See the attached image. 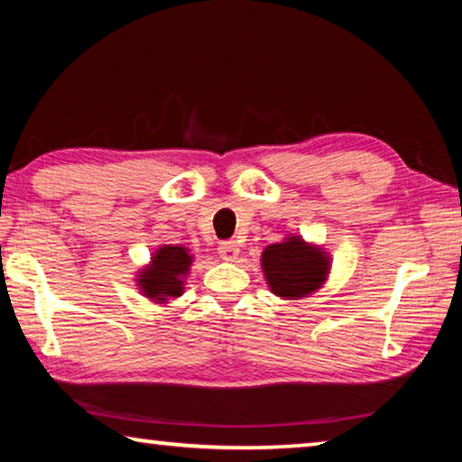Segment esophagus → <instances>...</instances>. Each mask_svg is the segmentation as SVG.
<instances>
[{
  "label": "esophagus",
  "mask_w": 462,
  "mask_h": 462,
  "mask_svg": "<svg viewBox=\"0 0 462 462\" xmlns=\"http://www.w3.org/2000/svg\"><path fill=\"white\" fill-rule=\"evenodd\" d=\"M217 253H220V256L224 261H236L238 259V253H240V248H238V245L234 240H224V242H220V248H217Z\"/></svg>",
  "instance_id": "esophagus-1"
}]
</instances>
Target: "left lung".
Returning <instances> with one entry per match:
<instances>
[{
	"instance_id": "1",
	"label": "left lung",
	"mask_w": 462,
	"mask_h": 462,
	"mask_svg": "<svg viewBox=\"0 0 462 462\" xmlns=\"http://www.w3.org/2000/svg\"><path fill=\"white\" fill-rule=\"evenodd\" d=\"M261 264L271 291L283 300H300L318 291L330 271L324 250L300 236L269 245L263 250Z\"/></svg>"
}]
</instances>
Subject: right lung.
<instances>
[{"label": "right lung", "mask_w": 462, "mask_h": 462, "mask_svg": "<svg viewBox=\"0 0 462 462\" xmlns=\"http://www.w3.org/2000/svg\"><path fill=\"white\" fill-rule=\"evenodd\" d=\"M193 256L189 248L165 245L156 248L151 264L138 273V289L156 303H167L183 293L185 277L189 273Z\"/></svg>", "instance_id": "add662e5"}]
</instances>
